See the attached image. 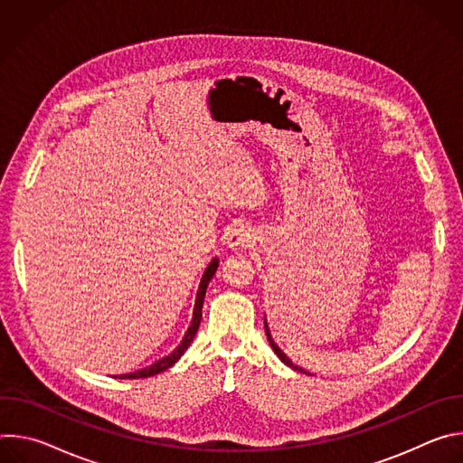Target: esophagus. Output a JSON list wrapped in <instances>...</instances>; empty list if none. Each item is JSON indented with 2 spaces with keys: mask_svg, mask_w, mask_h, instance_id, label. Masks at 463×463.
Segmentation results:
<instances>
[{
  "mask_svg": "<svg viewBox=\"0 0 463 463\" xmlns=\"http://www.w3.org/2000/svg\"><path fill=\"white\" fill-rule=\"evenodd\" d=\"M254 240V234L250 231V227L243 225V223H238L234 225L229 234H227V245L231 249H245L250 245V241Z\"/></svg>",
  "mask_w": 463,
  "mask_h": 463,
  "instance_id": "1",
  "label": "esophagus"
}]
</instances>
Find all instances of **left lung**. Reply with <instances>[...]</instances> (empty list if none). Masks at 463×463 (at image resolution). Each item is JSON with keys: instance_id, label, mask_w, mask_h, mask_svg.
Instances as JSON below:
<instances>
[{"instance_id": "1", "label": "left lung", "mask_w": 463, "mask_h": 463, "mask_svg": "<svg viewBox=\"0 0 463 463\" xmlns=\"http://www.w3.org/2000/svg\"><path fill=\"white\" fill-rule=\"evenodd\" d=\"M266 335H268V341H269V345H271V348H273V352L279 355V359L284 363V364H288L289 368H293V370H297V372H304L300 366H297V364H293V361L275 345V341H273V337H271V334H269V327H268V320H266ZM306 373V372H304Z\"/></svg>"}]
</instances>
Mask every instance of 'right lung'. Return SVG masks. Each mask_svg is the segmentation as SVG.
<instances>
[{"mask_svg":"<svg viewBox=\"0 0 463 463\" xmlns=\"http://www.w3.org/2000/svg\"><path fill=\"white\" fill-rule=\"evenodd\" d=\"M218 263H220V261H218V258H213V261L209 263L207 269H205V273H203V277H202L200 289H197V297H195V304H194L192 322H190V326H188V329H186V334H184V337H183L181 345H179V346H177L170 355H166V357H163V359L156 361L154 364H150V366H146V368H143V370L131 372V373H122V375H118L120 379H141V377H150V375H156V373H161V372L168 370L170 366H174V364L181 359V355L186 352V348H188V346H190V343L194 341V335L197 334V327H200V322H202V311H203V302H205V293H207V286H209V282L213 280V277H214V273H216V269H218ZM113 377H117V375H113Z\"/></svg>","mask_w":463,"mask_h":463,"instance_id":"obj_1","label":"right lung"}]
</instances>
